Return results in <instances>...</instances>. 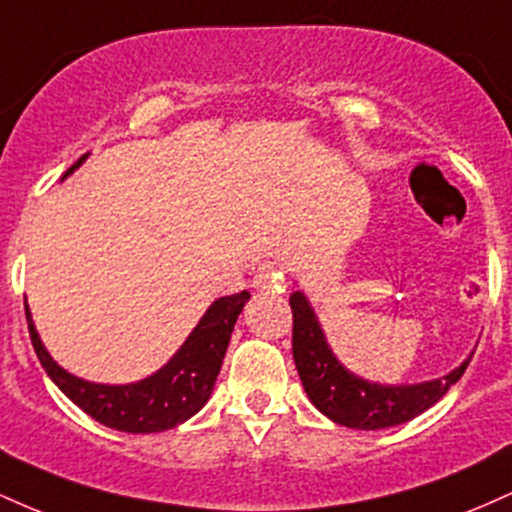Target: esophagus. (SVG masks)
Instances as JSON below:
<instances>
[{
  "mask_svg": "<svg viewBox=\"0 0 512 512\" xmlns=\"http://www.w3.org/2000/svg\"><path fill=\"white\" fill-rule=\"evenodd\" d=\"M252 286H255L257 291H272V293L286 291L284 269H281L276 262H264V264H260V269H257L255 281H252Z\"/></svg>",
  "mask_w": 512,
  "mask_h": 512,
  "instance_id": "esophagus-1",
  "label": "esophagus"
}]
</instances>
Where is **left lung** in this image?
Instances as JSON below:
<instances>
[{"instance_id":"1","label":"left lung","mask_w":512,"mask_h":512,"mask_svg":"<svg viewBox=\"0 0 512 512\" xmlns=\"http://www.w3.org/2000/svg\"><path fill=\"white\" fill-rule=\"evenodd\" d=\"M293 361L305 387V395L327 419L346 428L378 431L407 424L431 409L467 370V356L455 370L438 380L414 385H380L346 370L332 354L317 315L303 291H293Z\"/></svg>"}]
</instances>
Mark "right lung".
I'll list each match as a JSON object with an SVG mask.
<instances>
[{"label": "right lung", "mask_w": 512, "mask_h": 512, "mask_svg": "<svg viewBox=\"0 0 512 512\" xmlns=\"http://www.w3.org/2000/svg\"><path fill=\"white\" fill-rule=\"evenodd\" d=\"M86 156H81L64 173V178L74 173L86 161ZM248 298V291H240L211 303L199 325L166 366L158 368L149 378L129 385L88 383V380L67 373L62 366H57V361H52L48 349L40 342L28 303L26 320L33 349L43 363L45 373L76 407L84 409L98 424L115 428V431L158 433L180 426L182 421L195 416L207 404L216 378H219L223 356H226L228 342H231V332Z\"/></svg>", "instance_id": "right-lung-1"}]
</instances>
